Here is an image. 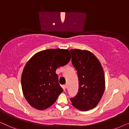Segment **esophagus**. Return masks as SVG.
I'll return each mask as SVG.
<instances>
[{"instance_id":"esophagus-1","label":"esophagus","mask_w":129,"mask_h":129,"mask_svg":"<svg viewBox=\"0 0 129 129\" xmlns=\"http://www.w3.org/2000/svg\"><path fill=\"white\" fill-rule=\"evenodd\" d=\"M62 89H63V90H66V88H67V86L66 85H63V86H62Z\"/></svg>"}]
</instances>
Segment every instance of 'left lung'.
I'll return each instance as SVG.
<instances>
[{
	"label": "left lung",
	"instance_id": "left-lung-1",
	"mask_svg": "<svg viewBox=\"0 0 129 129\" xmlns=\"http://www.w3.org/2000/svg\"><path fill=\"white\" fill-rule=\"evenodd\" d=\"M72 63L77 71L79 90L70 99L79 110L88 111L97 106L105 90V75L99 59L88 50L71 49Z\"/></svg>",
	"mask_w": 129,
	"mask_h": 129
}]
</instances>
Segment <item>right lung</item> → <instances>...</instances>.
Masks as SVG:
<instances>
[{
    "mask_svg": "<svg viewBox=\"0 0 129 129\" xmlns=\"http://www.w3.org/2000/svg\"><path fill=\"white\" fill-rule=\"evenodd\" d=\"M71 59L68 50L47 49L30 58L22 71L21 86L25 99L38 110L48 108L63 91L55 71Z\"/></svg>",
    "mask_w": 129,
    "mask_h": 129,
    "instance_id": "obj_1",
    "label": "right lung"
}]
</instances>
